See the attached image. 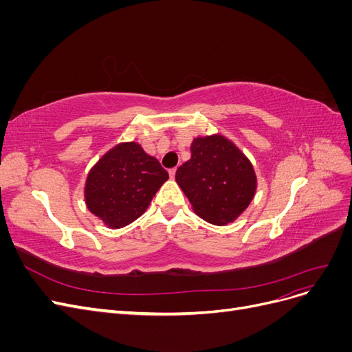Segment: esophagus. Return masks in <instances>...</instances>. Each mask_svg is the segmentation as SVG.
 I'll return each instance as SVG.
<instances>
[{"mask_svg": "<svg viewBox=\"0 0 352 352\" xmlns=\"http://www.w3.org/2000/svg\"><path fill=\"white\" fill-rule=\"evenodd\" d=\"M168 175H170V177L175 179V176H176V168H170V170H168Z\"/></svg>", "mask_w": 352, "mask_h": 352, "instance_id": "1", "label": "esophagus"}]
</instances>
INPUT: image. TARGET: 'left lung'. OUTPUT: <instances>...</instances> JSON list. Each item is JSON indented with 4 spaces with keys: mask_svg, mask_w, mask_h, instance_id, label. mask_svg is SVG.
<instances>
[{
    "mask_svg": "<svg viewBox=\"0 0 352 352\" xmlns=\"http://www.w3.org/2000/svg\"><path fill=\"white\" fill-rule=\"evenodd\" d=\"M176 182L197 214L217 226L235 220L257 188L250 160L221 135L194 140L190 160L177 168Z\"/></svg>",
    "mask_w": 352,
    "mask_h": 352,
    "instance_id": "obj_1",
    "label": "left lung"
}]
</instances>
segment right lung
Returning <instances> with one entry per match:
<instances>
[{
	"instance_id": "obj_1",
	"label": "right lung",
	"mask_w": 352,
	"mask_h": 352,
	"mask_svg": "<svg viewBox=\"0 0 352 352\" xmlns=\"http://www.w3.org/2000/svg\"><path fill=\"white\" fill-rule=\"evenodd\" d=\"M168 179L158 160L140 144L114 146L95 164L85 185V201L92 214L119 229L136 220Z\"/></svg>"
}]
</instances>
